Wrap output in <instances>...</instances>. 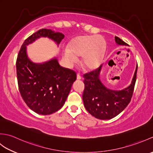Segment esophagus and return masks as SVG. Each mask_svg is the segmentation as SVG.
<instances>
[{
  "label": "esophagus",
  "mask_w": 153,
  "mask_h": 153,
  "mask_svg": "<svg viewBox=\"0 0 153 153\" xmlns=\"http://www.w3.org/2000/svg\"><path fill=\"white\" fill-rule=\"evenodd\" d=\"M82 79V77H81V76L79 74H77V79H78V80H79V79Z\"/></svg>",
  "instance_id": "esophagus-1"
}]
</instances>
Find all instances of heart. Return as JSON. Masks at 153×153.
Segmentation results:
<instances>
[{
    "mask_svg": "<svg viewBox=\"0 0 153 153\" xmlns=\"http://www.w3.org/2000/svg\"><path fill=\"white\" fill-rule=\"evenodd\" d=\"M70 48V50L66 48L64 51V56L68 63L72 64L76 61L75 54L82 56L83 64L92 70L101 62L105 53V41L99 35H82L71 42Z\"/></svg>",
    "mask_w": 153,
    "mask_h": 153,
    "instance_id": "1",
    "label": "heart"
}]
</instances>
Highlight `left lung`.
Segmentation results:
<instances>
[{
	"label": "left lung",
	"instance_id": "8db88e82",
	"mask_svg": "<svg viewBox=\"0 0 153 153\" xmlns=\"http://www.w3.org/2000/svg\"><path fill=\"white\" fill-rule=\"evenodd\" d=\"M116 43L128 45L121 39L115 36ZM102 65L97 69L83 75L85 89L83 93V104L91 114L100 120H110L118 115L130 102L137 77L136 67L131 85L121 91L107 89L99 79Z\"/></svg>",
	"mask_w": 153,
	"mask_h": 153
}]
</instances>
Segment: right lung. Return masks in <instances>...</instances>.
Returning a JSON list of instances; mask_svg holds the SVG:
<instances>
[{"instance_id":"right-lung-1","label":"right lung","mask_w":153,"mask_h":153,"mask_svg":"<svg viewBox=\"0 0 153 153\" xmlns=\"http://www.w3.org/2000/svg\"><path fill=\"white\" fill-rule=\"evenodd\" d=\"M41 37H48L58 45L64 35L41 29L25 40L16 60L19 93L27 106L39 114H51L60 110L67 99L76 73L60 66L56 58L42 64L33 63L26 53L28 45Z\"/></svg>"}]
</instances>
